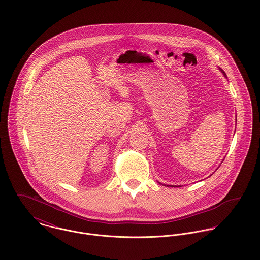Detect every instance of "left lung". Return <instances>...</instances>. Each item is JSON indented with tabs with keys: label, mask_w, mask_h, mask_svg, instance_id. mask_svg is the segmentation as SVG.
<instances>
[{
	"label": "left lung",
	"mask_w": 260,
	"mask_h": 260,
	"mask_svg": "<svg viewBox=\"0 0 260 260\" xmlns=\"http://www.w3.org/2000/svg\"><path fill=\"white\" fill-rule=\"evenodd\" d=\"M219 70H220V71H221V72H222V74L224 75V77H226V74H225V72H224V71H223L222 69H220V68H219ZM226 78H227V77H226ZM171 186V187H177V186H173V185H170Z\"/></svg>",
	"instance_id": "1"
}]
</instances>
